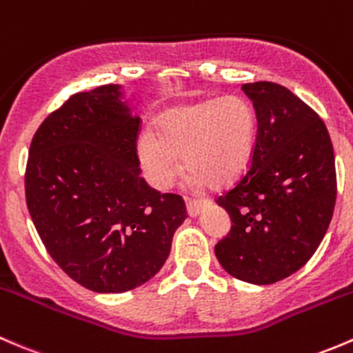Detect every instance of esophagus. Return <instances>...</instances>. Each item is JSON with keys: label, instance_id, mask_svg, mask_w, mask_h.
I'll use <instances>...</instances> for the list:
<instances>
[{"label": "esophagus", "instance_id": "34e87169", "mask_svg": "<svg viewBox=\"0 0 353 353\" xmlns=\"http://www.w3.org/2000/svg\"><path fill=\"white\" fill-rule=\"evenodd\" d=\"M205 205H209V201H205V199H187L188 216H192V217L199 216V214H201V210Z\"/></svg>", "mask_w": 353, "mask_h": 353}]
</instances>
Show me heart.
I'll return each instance as SVG.
<instances>
[{
	"label": "heart",
	"instance_id": "1",
	"mask_svg": "<svg viewBox=\"0 0 353 353\" xmlns=\"http://www.w3.org/2000/svg\"><path fill=\"white\" fill-rule=\"evenodd\" d=\"M256 136V117L243 97L185 105L159 115L151 136L137 143V158L148 181L170 190L181 158L190 183L221 187L245 170Z\"/></svg>",
	"mask_w": 353,
	"mask_h": 353
}]
</instances>
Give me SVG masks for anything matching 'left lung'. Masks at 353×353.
I'll use <instances>...</instances> for the list:
<instances>
[{"instance_id":"1","label":"left lung","mask_w":353,"mask_h":353,"mask_svg":"<svg viewBox=\"0 0 353 353\" xmlns=\"http://www.w3.org/2000/svg\"><path fill=\"white\" fill-rule=\"evenodd\" d=\"M253 101L256 139L248 172L217 197L231 231L216 245L232 277L268 285L307 263L333 217L336 172L333 144L319 115L285 86H241Z\"/></svg>"}]
</instances>
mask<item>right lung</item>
Wrapping results in <instances>:
<instances>
[{"instance_id":"obj_1","label":"right lung","mask_w":353,"mask_h":353,"mask_svg":"<svg viewBox=\"0 0 353 353\" xmlns=\"http://www.w3.org/2000/svg\"><path fill=\"white\" fill-rule=\"evenodd\" d=\"M121 85L69 97L32 139L25 195L52 260L93 292H125L165 265L187 219L176 194L141 176V117Z\"/></svg>"}]
</instances>
